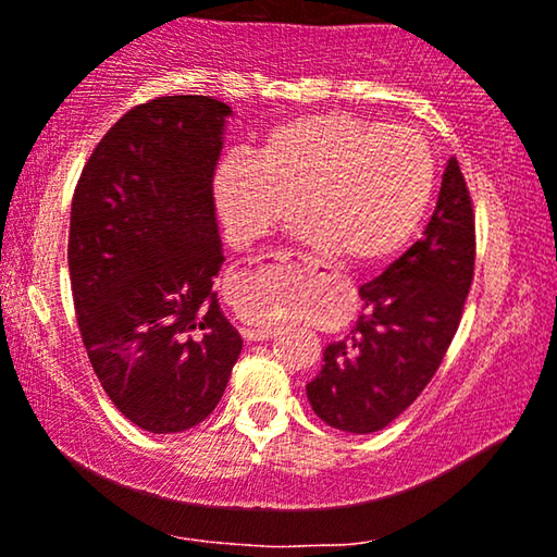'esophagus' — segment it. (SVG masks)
Returning a JSON list of instances; mask_svg holds the SVG:
<instances>
[{
	"label": "esophagus",
	"instance_id": "1",
	"mask_svg": "<svg viewBox=\"0 0 557 557\" xmlns=\"http://www.w3.org/2000/svg\"><path fill=\"white\" fill-rule=\"evenodd\" d=\"M276 334V326L271 324H248L243 326V337H246L248 342H261V339H269Z\"/></svg>",
	"mask_w": 557,
	"mask_h": 557
}]
</instances>
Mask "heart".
I'll return each instance as SVG.
<instances>
[{"label": "heart", "mask_w": 557, "mask_h": 557, "mask_svg": "<svg viewBox=\"0 0 557 557\" xmlns=\"http://www.w3.org/2000/svg\"><path fill=\"white\" fill-rule=\"evenodd\" d=\"M215 200L227 231L256 240L299 212L317 240L347 263L372 265L398 253L421 227L436 187L429 141L410 126L332 111L273 126L253 157L215 170ZM253 319L299 309L294 294L261 276L248 292Z\"/></svg>", "instance_id": "heart-1"}]
</instances>
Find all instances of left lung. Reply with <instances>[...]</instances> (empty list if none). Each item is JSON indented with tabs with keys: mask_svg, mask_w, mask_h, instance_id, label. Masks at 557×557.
I'll use <instances>...</instances> for the list:
<instances>
[{
	"mask_svg": "<svg viewBox=\"0 0 557 557\" xmlns=\"http://www.w3.org/2000/svg\"><path fill=\"white\" fill-rule=\"evenodd\" d=\"M474 256V208L451 157L423 238L360 286V319L345 339L326 345L322 370L307 385L326 425L375 433L423 393L459 330Z\"/></svg>",
	"mask_w": 557,
	"mask_h": 557,
	"instance_id": "left-lung-1",
	"label": "left lung"
}]
</instances>
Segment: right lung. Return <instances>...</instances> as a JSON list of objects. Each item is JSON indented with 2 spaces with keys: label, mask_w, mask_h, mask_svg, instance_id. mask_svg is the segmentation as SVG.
<instances>
[{
  "label": "right lung",
  "mask_w": 557,
  "mask_h": 557,
  "mask_svg": "<svg viewBox=\"0 0 557 557\" xmlns=\"http://www.w3.org/2000/svg\"><path fill=\"white\" fill-rule=\"evenodd\" d=\"M231 106L162 96L113 124L75 185L67 269L90 368L128 421L180 433L223 398L243 339L212 292V177Z\"/></svg>",
  "instance_id": "obj_1"
}]
</instances>
